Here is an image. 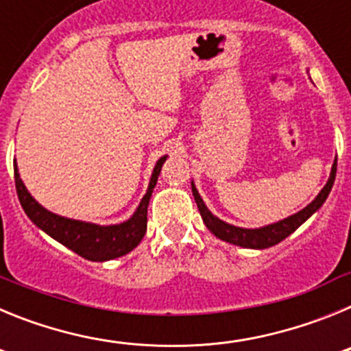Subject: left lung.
Listing matches in <instances>:
<instances>
[{
	"mask_svg": "<svg viewBox=\"0 0 351 351\" xmlns=\"http://www.w3.org/2000/svg\"><path fill=\"white\" fill-rule=\"evenodd\" d=\"M336 170H337V160H334V165H332V170H330V178H328L327 184L324 186V190H322L320 193L316 195V198L309 204V206H306L302 210L293 214V216H288V218L281 219V221L272 223V225H267V226H262V228H241V226H234L221 221V219L216 218V216L207 209V206L204 204L202 197L198 195L193 182H191V191H193L195 202H197L198 210H200V216H202L204 223H206L207 228H209L216 237L225 241V243L235 244V246L251 247V250H265V247L274 246V244L281 243L283 239H287L290 234H293V232H295L297 228H299V226L302 225L309 216H311V214H315L316 210L324 206L328 193H330V190H332L334 179H336Z\"/></svg>",
	"mask_w": 351,
	"mask_h": 351,
	"instance_id": "1",
	"label": "left lung"
}]
</instances>
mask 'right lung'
<instances>
[{
	"instance_id": "right-lung-1",
	"label": "right lung",
	"mask_w": 351,
	"mask_h": 351,
	"mask_svg": "<svg viewBox=\"0 0 351 351\" xmlns=\"http://www.w3.org/2000/svg\"><path fill=\"white\" fill-rule=\"evenodd\" d=\"M165 160L167 156H161L158 160L151 181H149L147 193L141 200L137 210L133 213L132 218L126 219L125 223H119V225L101 226L95 225V223L79 221V219L63 218V216H58V214L47 210L45 207L40 206L26 190L23 179L19 176L17 163H14L15 190H17L19 202L23 206L24 213L40 230L51 235L52 239L66 246L68 250L75 251L77 255L82 256V258L91 260V262H105V260L119 258V256L135 250L144 237L145 230H147L149 200H151V193L156 186L158 176H160Z\"/></svg>"
}]
</instances>
